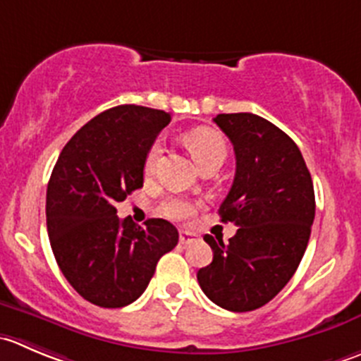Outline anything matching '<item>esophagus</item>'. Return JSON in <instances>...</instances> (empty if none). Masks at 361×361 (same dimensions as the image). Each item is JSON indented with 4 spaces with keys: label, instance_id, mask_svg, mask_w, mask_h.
<instances>
[{
    "label": "esophagus",
    "instance_id": "34e87169",
    "mask_svg": "<svg viewBox=\"0 0 361 361\" xmlns=\"http://www.w3.org/2000/svg\"><path fill=\"white\" fill-rule=\"evenodd\" d=\"M197 240V234L194 233H188V231H181L180 233V243L181 245H188L192 243V241Z\"/></svg>",
    "mask_w": 361,
    "mask_h": 361
}]
</instances>
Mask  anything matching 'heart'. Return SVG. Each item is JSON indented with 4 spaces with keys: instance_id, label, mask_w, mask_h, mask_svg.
<instances>
[{
    "instance_id": "obj_1",
    "label": "heart",
    "mask_w": 361,
    "mask_h": 361,
    "mask_svg": "<svg viewBox=\"0 0 361 361\" xmlns=\"http://www.w3.org/2000/svg\"><path fill=\"white\" fill-rule=\"evenodd\" d=\"M185 142H187L188 149L192 152L194 159L201 167L208 166L212 162H224L227 157V145L226 139L212 128H197L192 130L190 134L185 135ZM160 155H162V145L155 142L149 148L148 155L145 160V173L152 174L155 171L157 162H159ZM197 209V204L192 201H185V199H171L169 202L164 204V213L171 219L176 220H187Z\"/></svg>"
}]
</instances>
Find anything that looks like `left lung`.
<instances>
[{
  "label": "left lung",
  "mask_w": 361,
  "mask_h": 361,
  "mask_svg": "<svg viewBox=\"0 0 361 361\" xmlns=\"http://www.w3.org/2000/svg\"><path fill=\"white\" fill-rule=\"evenodd\" d=\"M233 142L236 174L220 204L236 234H206L213 261L197 271L202 293L222 309L248 312L274 300L291 281L310 238L316 197L302 152L286 132L252 113L213 118Z\"/></svg>",
  "instance_id": "obj_1"
}]
</instances>
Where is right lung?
I'll return each instance as SVG.
<instances>
[{
    "mask_svg": "<svg viewBox=\"0 0 361 361\" xmlns=\"http://www.w3.org/2000/svg\"><path fill=\"white\" fill-rule=\"evenodd\" d=\"M171 114L142 106L100 113L73 134L47 185V233L61 274L93 305L120 309L145 293L178 245L164 219L120 220L116 202L142 187L145 160Z\"/></svg>",
    "mask_w": 361,
    "mask_h": 361,
    "instance_id": "1",
    "label": "right lung"
}]
</instances>
